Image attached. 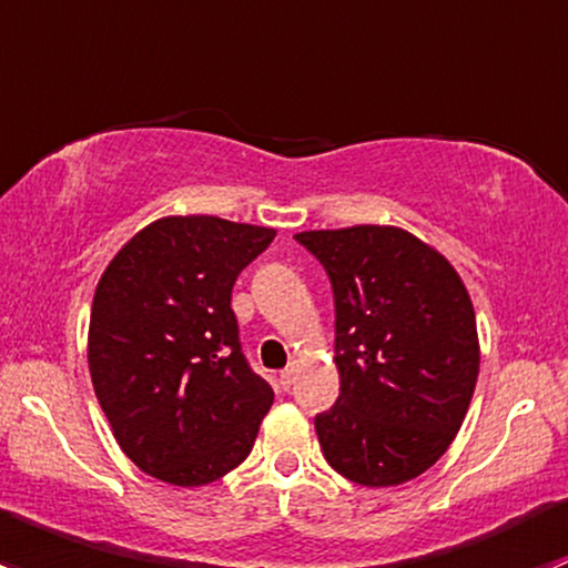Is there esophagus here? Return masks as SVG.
Returning a JSON list of instances; mask_svg holds the SVG:
<instances>
[{
	"instance_id": "1",
	"label": "esophagus",
	"mask_w": 568,
	"mask_h": 568,
	"mask_svg": "<svg viewBox=\"0 0 568 568\" xmlns=\"http://www.w3.org/2000/svg\"><path fill=\"white\" fill-rule=\"evenodd\" d=\"M294 379H296V365L291 363L288 368L280 371V387H283V390H288V387L294 385Z\"/></svg>"
}]
</instances>
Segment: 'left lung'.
Masks as SVG:
<instances>
[{
	"instance_id": "left-lung-1",
	"label": "left lung",
	"mask_w": 568,
	"mask_h": 568,
	"mask_svg": "<svg viewBox=\"0 0 568 568\" xmlns=\"http://www.w3.org/2000/svg\"><path fill=\"white\" fill-rule=\"evenodd\" d=\"M335 296L341 395L316 415L324 459L363 486H398L454 443L478 382V329L456 268L390 225L296 233Z\"/></svg>"
}]
</instances>
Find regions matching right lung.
<instances>
[{
    "mask_svg": "<svg viewBox=\"0 0 568 568\" xmlns=\"http://www.w3.org/2000/svg\"><path fill=\"white\" fill-rule=\"evenodd\" d=\"M272 227L164 216L101 274L88 363L114 439L142 473L203 486L250 456L274 400L250 368L233 283L272 244Z\"/></svg>",
    "mask_w": 568,
    "mask_h": 568,
    "instance_id": "obj_1",
    "label": "right lung"
}]
</instances>
